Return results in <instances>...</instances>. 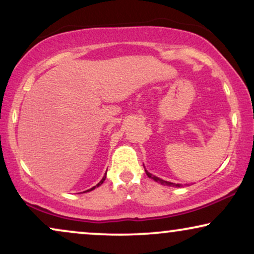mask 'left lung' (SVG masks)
<instances>
[{"label": "left lung", "instance_id": "left-lung-1", "mask_svg": "<svg viewBox=\"0 0 254 254\" xmlns=\"http://www.w3.org/2000/svg\"><path fill=\"white\" fill-rule=\"evenodd\" d=\"M145 173H147V176L149 177V178H151V179H154L155 182H157V183H161L162 185H169V186H177V187H180V185L179 184H172V183H169V182H165V180H162V179H159V178H157V177L156 176H152L151 173H149L148 171H145Z\"/></svg>", "mask_w": 254, "mask_h": 254}]
</instances>
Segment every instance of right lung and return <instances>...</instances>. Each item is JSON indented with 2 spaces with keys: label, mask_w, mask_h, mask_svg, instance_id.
I'll use <instances>...</instances> for the list:
<instances>
[{
  "label": "right lung",
  "mask_w": 254,
  "mask_h": 254,
  "mask_svg": "<svg viewBox=\"0 0 254 254\" xmlns=\"http://www.w3.org/2000/svg\"><path fill=\"white\" fill-rule=\"evenodd\" d=\"M105 178H106V173H105V176H104V177H103V179H102V180H100V182H99L98 184H97V185H96V186H93V187H92V189H90V190H85V192H90V190H95V189H96V187H98V186H100V185H102V184L104 183V180H105Z\"/></svg>",
  "instance_id": "1"
}]
</instances>
